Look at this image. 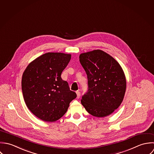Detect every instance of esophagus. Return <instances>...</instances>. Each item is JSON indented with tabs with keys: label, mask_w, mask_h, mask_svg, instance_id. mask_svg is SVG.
Wrapping results in <instances>:
<instances>
[{
	"label": "esophagus",
	"mask_w": 154,
	"mask_h": 154,
	"mask_svg": "<svg viewBox=\"0 0 154 154\" xmlns=\"http://www.w3.org/2000/svg\"><path fill=\"white\" fill-rule=\"evenodd\" d=\"M76 94H77V98H80V92L79 91H77L76 92Z\"/></svg>",
	"instance_id": "obj_1"
}]
</instances>
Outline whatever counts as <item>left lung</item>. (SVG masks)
<instances>
[{"mask_svg": "<svg viewBox=\"0 0 154 154\" xmlns=\"http://www.w3.org/2000/svg\"><path fill=\"white\" fill-rule=\"evenodd\" d=\"M80 62L88 80V90L81 103L93 116L104 117L121 105L126 89V80L119 62L101 50L80 55Z\"/></svg>", "mask_w": 154, "mask_h": 154, "instance_id": "left-lung-1", "label": "left lung"}]
</instances>
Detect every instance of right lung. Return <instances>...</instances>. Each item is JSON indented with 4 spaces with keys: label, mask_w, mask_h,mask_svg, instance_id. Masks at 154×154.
<instances>
[{
    "label": "right lung",
    "mask_w": 154,
    "mask_h": 154,
    "mask_svg": "<svg viewBox=\"0 0 154 154\" xmlns=\"http://www.w3.org/2000/svg\"><path fill=\"white\" fill-rule=\"evenodd\" d=\"M71 57L63 53L45 54L31 62L23 74L21 86L26 105L43 121L54 122L61 119L77 97L61 77Z\"/></svg>",
    "instance_id": "right-lung-1"
}]
</instances>
